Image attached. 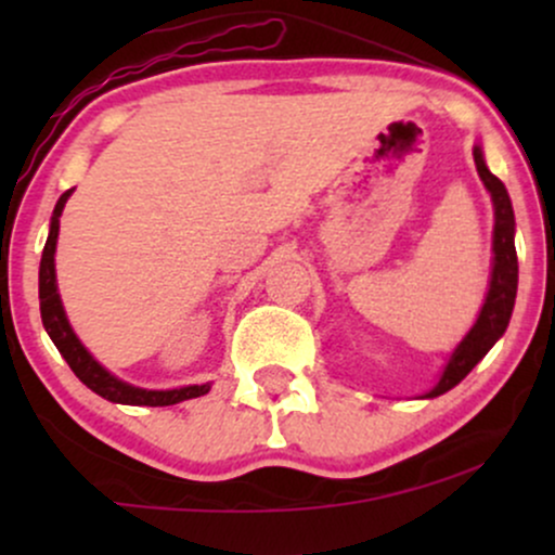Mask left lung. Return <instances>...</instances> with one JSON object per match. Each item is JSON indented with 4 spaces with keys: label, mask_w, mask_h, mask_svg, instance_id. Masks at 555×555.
Wrapping results in <instances>:
<instances>
[{
    "label": "left lung",
    "mask_w": 555,
    "mask_h": 555,
    "mask_svg": "<svg viewBox=\"0 0 555 555\" xmlns=\"http://www.w3.org/2000/svg\"><path fill=\"white\" fill-rule=\"evenodd\" d=\"M477 175L493 201V263H490V282L486 292V302H482L480 315L473 323V328L464 334V339L456 344L454 352L446 360L441 378L438 384L425 391L420 399L441 397V393L454 388L473 367L490 352L495 341L501 339L512 321L514 299H517V282H519V263H517V247H514V208L512 197L506 188L493 171L488 169L486 156H482V145L475 143L473 149Z\"/></svg>",
    "instance_id": "obj_1"
}]
</instances>
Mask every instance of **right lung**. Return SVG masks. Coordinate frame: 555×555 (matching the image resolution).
Instances as JSON below:
<instances>
[{"label":"right lung","instance_id":"right-lung-1","mask_svg":"<svg viewBox=\"0 0 555 555\" xmlns=\"http://www.w3.org/2000/svg\"><path fill=\"white\" fill-rule=\"evenodd\" d=\"M73 195V190L62 193L56 201L52 224H49V237L43 245L41 256V269H38V299H41V321L47 334L52 336L54 347L60 349L62 358L67 360V365L73 367V373L86 384L91 391L104 397L114 404H132V406H169L180 404L184 399L203 397V393L211 391V384H193V386H180V388H140L127 384V380L117 378V375L106 371L99 360L82 347L73 326H69L65 305H62L60 286H56V269H54V253H56V237H60V216L65 211L67 197Z\"/></svg>","mask_w":555,"mask_h":555}]
</instances>
